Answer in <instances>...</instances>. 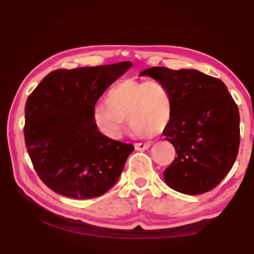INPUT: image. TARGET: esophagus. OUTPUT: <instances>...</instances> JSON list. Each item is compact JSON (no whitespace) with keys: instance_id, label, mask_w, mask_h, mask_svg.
Returning a JSON list of instances; mask_svg holds the SVG:
<instances>
[{"instance_id":"esophagus-1","label":"esophagus","mask_w":254,"mask_h":254,"mask_svg":"<svg viewBox=\"0 0 254 254\" xmlns=\"http://www.w3.org/2000/svg\"><path fill=\"white\" fill-rule=\"evenodd\" d=\"M134 146H135L136 150H145L149 148L150 143H135L134 144Z\"/></svg>"}]
</instances>
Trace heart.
<instances>
[{
  "mask_svg": "<svg viewBox=\"0 0 254 254\" xmlns=\"http://www.w3.org/2000/svg\"><path fill=\"white\" fill-rule=\"evenodd\" d=\"M174 102L168 87L159 79H124L110 88L106 105L94 110L97 126L106 135H121L124 121L143 135H156L168 127Z\"/></svg>",
  "mask_w": 254,
  "mask_h": 254,
  "instance_id": "b5f03b06",
  "label": "heart"
}]
</instances>
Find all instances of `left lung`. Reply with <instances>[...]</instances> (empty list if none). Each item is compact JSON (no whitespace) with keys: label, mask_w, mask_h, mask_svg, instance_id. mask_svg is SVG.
<instances>
[{"label":"left lung","mask_w":254,"mask_h":254,"mask_svg":"<svg viewBox=\"0 0 254 254\" xmlns=\"http://www.w3.org/2000/svg\"><path fill=\"white\" fill-rule=\"evenodd\" d=\"M159 79L174 102L165 138L177 157L164 171L174 190L196 195L219 185L233 167L240 144V116L222 80L196 69L154 66L139 76Z\"/></svg>","instance_id":"1"}]
</instances>
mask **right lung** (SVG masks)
Returning <instances> with one entry per match:
<instances>
[{"instance_id":"1","label":"right lung","mask_w":254,"mask_h":254,"mask_svg":"<svg viewBox=\"0 0 254 254\" xmlns=\"http://www.w3.org/2000/svg\"><path fill=\"white\" fill-rule=\"evenodd\" d=\"M131 62L57 69L29 95L25 107L27 152L41 181L72 198L102 195L120 177L132 144L104 135L94 119L97 101Z\"/></svg>"}]
</instances>
